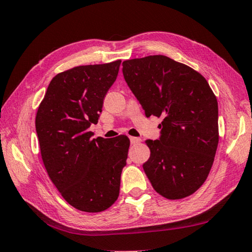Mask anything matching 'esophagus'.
Instances as JSON below:
<instances>
[{
  "label": "esophagus",
  "mask_w": 252,
  "mask_h": 252,
  "mask_svg": "<svg viewBox=\"0 0 252 252\" xmlns=\"http://www.w3.org/2000/svg\"><path fill=\"white\" fill-rule=\"evenodd\" d=\"M130 141H131V144H136V143H139V142H141V139L140 138H134V136H131Z\"/></svg>",
  "instance_id": "34e87169"
}]
</instances>
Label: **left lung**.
<instances>
[{
  "label": "left lung",
  "instance_id": "obj_1",
  "mask_svg": "<svg viewBox=\"0 0 252 252\" xmlns=\"http://www.w3.org/2000/svg\"><path fill=\"white\" fill-rule=\"evenodd\" d=\"M126 85L146 117H162L143 170L159 195L181 199L207 178L218 145V103L199 72L162 55L122 63Z\"/></svg>",
  "mask_w": 252,
  "mask_h": 252
}]
</instances>
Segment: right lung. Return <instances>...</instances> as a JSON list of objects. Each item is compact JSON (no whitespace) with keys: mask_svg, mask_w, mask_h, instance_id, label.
<instances>
[{"mask_svg":"<svg viewBox=\"0 0 252 252\" xmlns=\"http://www.w3.org/2000/svg\"><path fill=\"white\" fill-rule=\"evenodd\" d=\"M121 61L79 66L54 77L36 114V133L45 168L63 199L87 213L116 202L126 165V135L93 139L103 100Z\"/></svg>","mask_w":252,"mask_h":252,"instance_id":"add662e5","label":"right lung"}]
</instances>
